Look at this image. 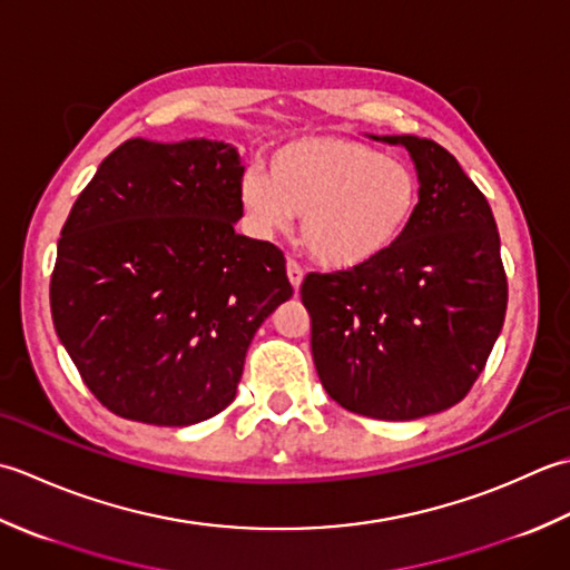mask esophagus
I'll list each match as a JSON object with an SVG mask.
<instances>
[{
	"label": "esophagus",
	"instance_id": "1",
	"mask_svg": "<svg viewBox=\"0 0 570 570\" xmlns=\"http://www.w3.org/2000/svg\"><path fill=\"white\" fill-rule=\"evenodd\" d=\"M285 268H287V277H289V283H293V287L297 289V287H299V283H302V277H305V271H302V265H299L295 258H287Z\"/></svg>",
	"mask_w": 570,
	"mask_h": 570
}]
</instances>
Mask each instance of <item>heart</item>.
<instances>
[{"mask_svg": "<svg viewBox=\"0 0 570 570\" xmlns=\"http://www.w3.org/2000/svg\"><path fill=\"white\" fill-rule=\"evenodd\" d=\"M240 204L263 236L302 216L305 248L332 268H354L403 238L421 206V179L358 139L315 135L277 147L268 174H243Z\"/></svg>", "mask_w": 570, "mask_h": 570, "instance_id": "obj_1", "label": "heart"}]
</instances>
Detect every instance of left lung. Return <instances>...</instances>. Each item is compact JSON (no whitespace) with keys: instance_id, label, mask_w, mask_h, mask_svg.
Segmentation results:
<instances>
[{"instance_id":"8db88e82","label":"left lung","mask_w":570,"mask_h":570,"mask_svg":"<svg viewBox=\"0 0 570 570\" xmlns=\"http://www.w3.org/2000/svg\"><path fill=\"white\" fill-rule=\"evenodd\" d=\"M383 142L415 161L413 224L374 261L309 273L299 297L324 391L352 413L413 421L460 403L482 374L504 324L507 273L492 208L458 159L425 137Z\"/></svg>"}]
</instances>
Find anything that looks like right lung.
I'll list each match as a JSON object with an SVG mask.
<instances>
[{
    "label": "right lung",
    "mask_w": 570,
    "mask_h": 570,
    "mask_svg": "<svg viewBox=\"0 0 570 570\" xmlns=\"http://www.w3.org/2000/svg\"><path fill=\"white\" fill-rule=\"evenodd\" d=\"M240 157L135 137L68 214L51 317L80 379L127 421L181 428L236 399L253 334L293 297L285 255L236 234Z\"/></svg>",
    "instance_id": "right-lung-1"
}]
</instances>
